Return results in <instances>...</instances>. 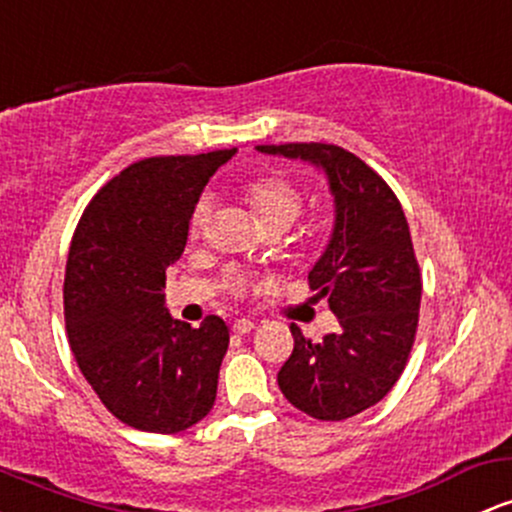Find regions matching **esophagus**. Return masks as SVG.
<instances>
[{
  "label": "esophagus",
  "instance_id": "obj_1",
  "mask_svg": "<svg viewBox=\"0 0 512 512\" xmlns=\"http://www.w3.org/2000/svg\"><path fill=\"white\" fill-rule=\"evenodd\" d=\"M255 320H250V318H238V320H233V333H238V335H247L250 333V330H255Z\"/></svg>",
  "mask_w": 512,
  "mask_h": 512
}]
</instances>
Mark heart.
<instances>
[{
    "label": "heart",
    "mask_w": 512,
    "mask_h": 512,
    "mask_svg": "<svg viewBox=\"0 0 512 512\" xmlns=\"http://www.w3.org/2000/svg\"><path fill=\"white\" fill-rule=\"evenodd\" d=\"M245 196L250 201L252 211H255L257 221L265 230L279 228L286 230L291 223L299 218V213L303 209V196L289 179L279 177V174H267V177H257L252 179L250 184L245 187ZM211 218V201L201 199L199 204L194 206L192 213V235L199 238L201 230L206 228ZM228 286L233 291L243 289V279L240 277H230Z\"/></svg>",
    "instance_id": "1"
}]
</instances>
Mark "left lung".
<instances>
[{
    "label": "left lung",
    "mask_w": 512,
    "mask_h": 512,
    "mask_svg": "<svg viewBox=\"0 0 512 512\" xmlns=\"http://www.w3.org/2000/svg\"><path fill=\"white\" fill-rule=\"evenodd\" d=\"M257 150L316 167L333 196V230L308 282L340 330L311 342L291 325L294 352L279 369V389L316 420L352 418L393 389L415 340L423 284L406 213L389 184L338 145Z\"/></svg>",
    "instance_id": "obj_1"
}]
</instances>
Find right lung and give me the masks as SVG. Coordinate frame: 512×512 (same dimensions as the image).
<instances>
[{
	"instance_id": "1",
	"label": "right lung",
	"mask_w": 512,
	"mask_h": 512,
	"mask_svg": "<svg viewBox=\"0 0 512 512\" xmlns=\"http://www.w3.org/2000/svg\"><path fill=\"white\" fill-rule=\"evenodd\" d=\"M238 150L148 157L84 209L65 269L72 355L106 408L136 430L182 432L206 418L228 350V325L170 316L165 269L179 260L194 206Z\"/></svg>"
}]
</instances>
